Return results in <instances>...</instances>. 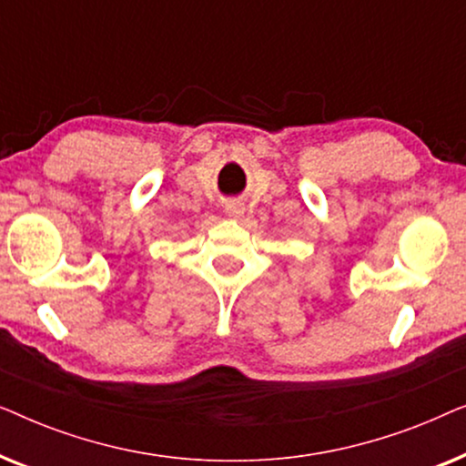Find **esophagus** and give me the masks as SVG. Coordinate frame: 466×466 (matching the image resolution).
I'll return each mask as SVG.
<instances>
[{
    "label": "esophagus",
    "mask_w": 466,
    "mask_h": 466,
    "mask_svg": "<svg viewBox=\"0 0 466 466\" xmlns=\"http://www.w3.org/2000/svg\"><path fill=\"white\" fill-rule=\"evenodd\" d=\"M225 209H227L228 216H239V214H244V208H241L239 203H227Z\"/></svg>",
    "instance_id": "34e87169"
}]
</instances>
